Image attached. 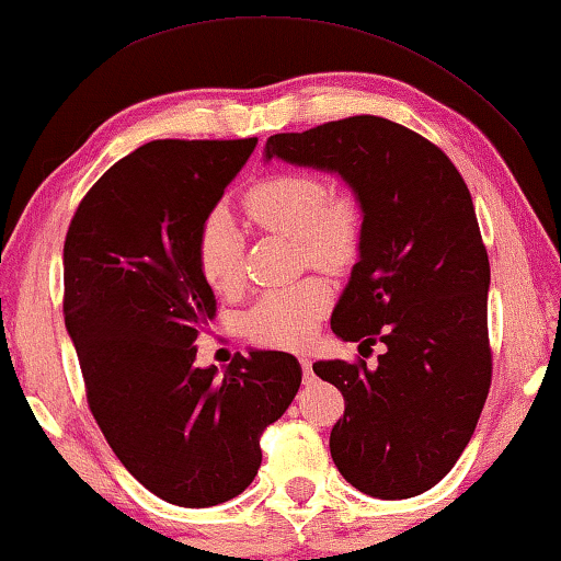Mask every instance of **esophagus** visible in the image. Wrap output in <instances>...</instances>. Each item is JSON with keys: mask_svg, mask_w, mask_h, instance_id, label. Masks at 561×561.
Listing matches in <instances>:
<instances>
[{"mask_svg": "<svg viewBox=\"0 0 561 561\" xmlns=\"http://www.w3.org/2000/svg\"><path fill=\"white\" fill-rule=\"evenodd\" d=\"M299 363H302V374H305V383H312L314 381V374H312V360L302 356L299 358Z\"/></svg>", "mask_w": 561, "mask_h": 561, "instance_id": "esophagus-1", "label": "esophagus"}]
</instances>
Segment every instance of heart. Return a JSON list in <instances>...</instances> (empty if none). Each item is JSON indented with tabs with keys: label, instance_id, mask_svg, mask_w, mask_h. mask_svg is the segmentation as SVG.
Listing matches in <instances>:
<instances>
[{
	"label": "heart",
	"instance_id": "1",
	"mask_svg": "<svg viewBox=\"0 0 561 561\" xmlns=\"http://www.w3.org/2000/svg\"><path fill=\"white\" fill-rule=\"evenodd\" d=\"M249 218L266 231L297 239L307 262L322 270H343L356 256L363 208L351 191L328 193L310 172H279L251 187L243 198ZM201 277L213 291H231L241 279V239L224 208L205 216L195 243ZM330 289L322 279H302L272 289L247 314V333L259 343L297 348L314 335Z\"/></svg>",
	"mask_w": 561,
	"mask_h": 561
}]
</instances>
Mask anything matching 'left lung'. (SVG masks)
<instances>
[{
	"mask_svg": "<svg viewBox=\"0 0 561 561\" xmlns=\"http://www.w3.org/2000/svg\"><path fill=\"white\" fill-rule=\"evenodd\" d=\"M264 157L335 172L363 208L358 262L330 328L386 351L374 368L312 363L345 399L333 462L374 499L430 491L462 455L491 389V264L468 185L439 147L381 116L274 134Z\"/></svg>",
	"mask_w": 561,
	"mask_h": 561,
	"instance_id": "8db88e82",
	"label": "left lung"
}]
</instances>
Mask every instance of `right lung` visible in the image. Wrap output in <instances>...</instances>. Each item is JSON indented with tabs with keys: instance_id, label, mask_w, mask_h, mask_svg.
I'll return each instance as SVG.
<instances>
[{
	"instance_id": "1",
	"label": "right lung",
	"mask_w": 561,
	"mask_h": 561,
	"mask_svg": "<svg viewBox=\"0 0 561 561\" xmlns=\"http://www.w3.org/2000/svg\"><path fill=\"white\" fill-rule=\"evenodd\" d=\"M256 139H157L85 193L62 247V314L93 420L147 491L185 508L236 499L262 465L264 430L302 381L295 356L236 353L195 366L216 318L195 243Z\"/></svg>"
}]
</instances>
